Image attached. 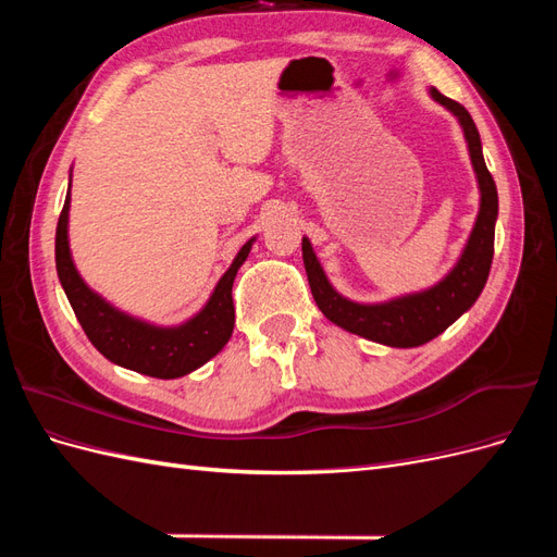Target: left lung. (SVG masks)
Masks as SVG:
<instances>
[{
	"label": "left lung",
	"instance_id": "left-lung-1",
	"mask_svg": "<svg viewBox=\"0 0 557 557\" xmlns=\"http://www.w3.org/2000/svg\"><path fill=\"white\" fill-rule=\"evenodd\" d=\"M428 92L436 104H442L458 117L479 185V213L474 227H471L458 260L448 272L423 290L404 293L383 301H356L334 288L309 237H301V258H305L311 295L318 309L342 330L391 348L423 346L450 327L455 320L474 307L493 264L499 205L495 181L483 160L479 129L462 104L453 102L436 88H428Z\"/></svg>",
	"mask_w": 557,
	"mask_h": 557
}]
</instances>
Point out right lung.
<instances>
[{
  "label": "right lung",
  "instance_id": "1",
  "mask_svg": "<svg viewBox=\"0 0 557 557\" xmlns=\"http://www.w3.org/2000/svg\"><path fill=\"white\" fill-rule=\"evenodd\" d=\"M70 207L72 172L55 232L58 278L83 332L107 360L144 376L181 379L207 364L225 348L234 330L232 283L256 244V237H250L239 248L227 272L218 278L207 305L195 315L178 325H156L113 307L78 274L70 248Z\"/></svg>",
  "mask_w": 557,
  "mask_h": 557
}]
</instances>
